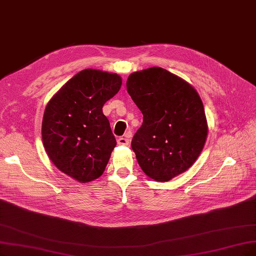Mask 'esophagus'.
Returning a JSON list of instances; mask_svg holds the SVG:
<instances>
[{
  "instance_id": "34e87169",
  "label": "esophagus",
  "mask_w": 256,
  "mask_h": 256,
  "mask_svg": "<svg viewBox=\"0 0 256 256\" xmlns=\"http://www.w3.org/2000/svg\"><path fill=\"white\" fill-rule=\"evenodd\" d=\"M118 144L120 146H128V139L126 138V137H120L118 140H117Z\"/></svg>"
}]
</instances>
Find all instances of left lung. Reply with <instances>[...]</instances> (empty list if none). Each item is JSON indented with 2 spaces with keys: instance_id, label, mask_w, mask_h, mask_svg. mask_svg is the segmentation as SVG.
Listing matches in <instances>:
<instances>
[{
  "instance_id": "obj_1",
  "label": "left lung",
  "mask_w": 256,
  "mask_h": 256,
  "mask_svg": "<svg viewBox=\"0 0 256 256\" xmlns=\"http://www.w3.org/2000/svg\"><path fill=\"white\" fill-rule=\"evenodd\" d=\"M126 90L144 115L132 140L137 162L148 177L171 180L195 162L206 142L208 126L200 94L162 68L130 74Z\"/></svg>"
}]
</instances>
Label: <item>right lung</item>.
I'll return each instance as SVG.
<instances>
[{
  "mask_svg": "<svg viewBox=\"0 0 256 256\" xmlns=\"http://www.w3.org/2000/svg\"><path fill=\"white\" fill-rule=\"evenodd\" d=\"M121 84L117 74L84 70L66 82L45 108L46 153L61 172L80 182L103 174L117 144L102 108Z\"/></svg>",
  "mask_w": 256,
  "mask_h": 256,
  "instance_id": "add662e5",
  "label": "right lung"
}]
</instances>
